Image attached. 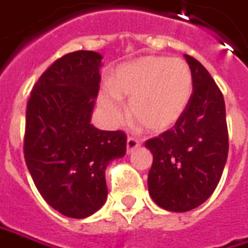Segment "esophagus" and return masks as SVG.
I'll return each mask as SVG.
<instances>
[{
    "label": "esophagus",
    "mask_w": 248,
    "mask_h": 248,
    "mask_svg": "<svg viewBox=\"0 0 248 248\" xmlns=\"http://www.w3.org/2000/svg\"><path fill=\"white\" fill-rule=\"evenodd\" d=\"M140 145V141L135 139V137H129L127 139V143H126V150H127V154H130V153H133L136 148Z\"/></svg>",
    "instance_id": "obj_1"
}]
</instances>
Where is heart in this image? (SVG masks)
<instances>
[{
    "label": "heart",
    "instance_id": "1",
    "mask_svg": "<svg viewBox=\"0 0 248 248\" xmlns=\"http://www.w3.org/2000/svg\"><path fill=\"white\" fill-rule=\"evenodd\" d=\"M193 94V75L185 61L141 57L116 70L112 87L100 94V105L111 124L124 118L122 98L130 100L129 113L150 133L173 127L187 109Z\"/></svg>",
    "mask_w": 248,
    "mask_h": 248
}]
</instances>
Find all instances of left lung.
<instances>
[{"instance_id":"8db88e82","label":"left lung","mask_w":248,"mask_h":248,"mask_svg":"<svg viewBox=\"0 0 248 248\" xmlns=\"http://www.w3.org/2000/svg\"><path fill=\"white\" fill-rule=\"evenodd\" d=\"M193 94L173 129L145 141L153 153L148 193L167 211L197 208L214 193L228 159V124L219 87L199 61L185 55Z\"/></svg>"}]
</instances>
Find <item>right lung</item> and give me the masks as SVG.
Wrapping results in <instances>:
<instances>
[{"label":"right lung","mask_w":248,"mask_h":248,"mask_svg":"<svg viewBox=\"0 0 248 248\" xmlns=\"http://www.w3.org/2000/svg\"><path fill=\"white\" fill-rule=\"evenodd\" d=\"M103 57L75 51L57 60L27 101L23 153L36 187L69 218H87L104 205L105 169L126 153V135L94 127Z\"/></svg>","instance_id":"obj_1"}]
</instances>
